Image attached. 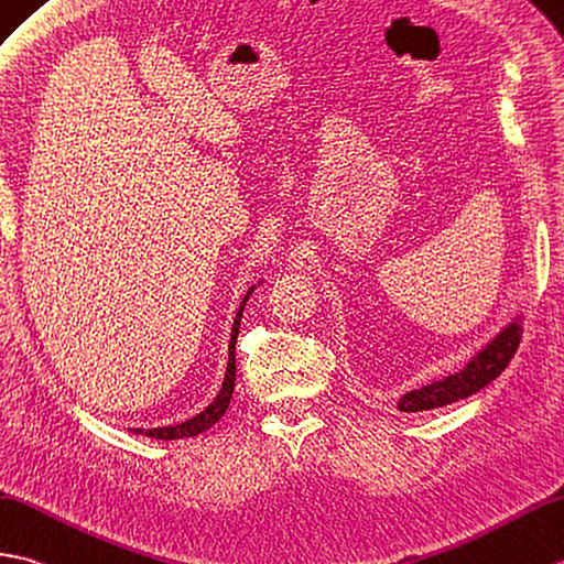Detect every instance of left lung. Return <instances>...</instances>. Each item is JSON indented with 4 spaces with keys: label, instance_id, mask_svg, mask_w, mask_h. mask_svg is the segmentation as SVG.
Here are the masks:
<instances>
[{
    "label": "left lung",
    "instance_id": "obj_1",
    "mask_svg": "<svg viewBox=\"0 0 564 564\" xmlns=\"http://www.w3.org/2000/svg\"><path fill=\"white\" fill-rule=\"evenodd\" d=\"M519 341H521V326L519 322H512L507 329L497 334L492 341L466 365L464 370L444 377L440 382H432L423 389H413L409 394H403L399 401V411L403 413L430 411V409H440V405H447L476 394V391L488 387L492 379L507 368L509 360L514 358Z\"/></svg>",
    "mask_w": 564,
    "mask_h": 564
}]
</instances>
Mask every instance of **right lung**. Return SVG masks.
<instances>
[{"mask_svg": "<svg viewBox=\"0 0 564 564\" xmlns=\"http://www.w3.org/2000/svg\"><path fill=\"white\" fill-rule=\"evenodd\" d=\"M254 288H250V293L245 295L242 305L235 314V322H232V334H230V352H228V370H226V379H223V387L218 391V397L206 405V409L189 417V421L180 423V425H170V427H153V430H141L137 427L134 432L137 435H147V437H155V440H182V437H194L199 435V432L208 430L214 423H218V417L228 411L230 399H232V387H235V341H238V332H240V319H242V310L247 297L252 295Z\"/></svg>", "mask_w": 564, "mask_h": 564, "instance_id": "obj_1", "label": "right lung"}]
</instances>
